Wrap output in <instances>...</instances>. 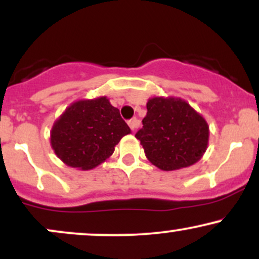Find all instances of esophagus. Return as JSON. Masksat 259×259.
<instances>
[{
  "label": "esophagus",
  "mask_w": 259,
  "mask_h": 259,
  "mask_svg": "<svg viewBox=\"0 0 259 259\" xmlns=\"http://www.w3.org/2000/svg\"><path fill=\"white\" fill-rule=\"evenodd\" d=\"M127 124H129V126H130V129L133 130H135V129H138V127L140 126V120L139 119H136V118H134V119H130L129 121H127Z\"/></svg>",
  "instance_id": "obj_1"
}]
</instances>
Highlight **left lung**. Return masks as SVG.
Listing matches in <instances>:
<instances>
[{"mask_svg":"<svg viewBox=\"0 0 259 259\" xmlns=\"http://www.w3.org/2000/svg\"><path fill=\"white\" fill-rule=\"evenodd\" d=\"M135 138L145 154L162 170L190 167L206 152L209 126L186 101L175 97H153Z\"/></svg>","mask_w":259,"mask_h":259,"instance_id":"left-lung-1","label":"left lung"}]
</instances>
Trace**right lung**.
Wrapping results in <instances>:
<instances>
[{"label": "right lung", "instance_id": "right-lung-1", "mask_svg": "<svg viewBox=\"0 0 259 259\" xmlns=\"http://www.w3.org/2000/svg\"><path fill=\"white\" fill-rule=\"evenodd\" d=\"M130 127L106 96L76 101L53 124L51 146L62 162L89 170L105 162Z\"/></svg>", "mask_w": 259, "mask_h": 259}]
</instances>
